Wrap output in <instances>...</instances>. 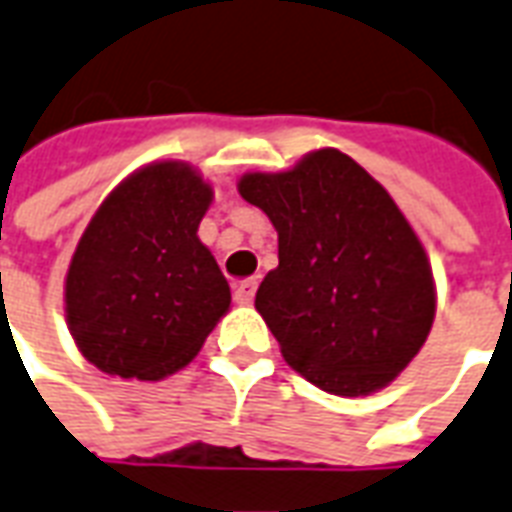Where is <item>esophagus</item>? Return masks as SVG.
Listing matches in <instances>:
<instances>
[{
	"label": "esophagus",
	"instance_id": "esophagus-1",
	"mask_svg": "<svg viewBox=\"0 0 512 512\" xmlns=\"http://www.w3.org/2000/svg\"><path fill=\"white\" fill-rule=\"evenodd\" d=\"M256 288H259L256 280H242L240 286L234 288V299H237V305H251L253 297H256Z\"/></svg>",
	"mask_w": 512,
	"mask_h": 512
}]
</instances>
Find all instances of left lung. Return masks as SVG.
Returning a JSON list of instances; mask_svg holds the SVG:
<instances>
[{
  "mask_svg": "<svg viewBox=\"0 0 512 512\" xmlns=\"http://www.w3.org/2000/svg\"><path fill=\"white\" fill-rule=\"evenodd\" d=\"M278 229V267L256 310L283 359L340 397L378 391L421 351L434 321L432 267L388 191L324 148L278 175L240 180Z\"/></svg>",
  "mask_w": 512,
  "mask_h": 512,
  "instance_id": "obj_1",
  "label": "left lung"
}]
</instances>
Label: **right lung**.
Listing matches in <instances>:
<instances>
[{
  "label": "right lung",
  "instance_id": "right-lung-1",
  "mask_svg": "<svg viewBox=\"0 0 512 512\" xmlns=\"http://www.w3.org/2000/svg\"><path fill=\"white\" fill-rule=\"evenodd\" d=\"M213 188L178 161L124 180L102 202L67 272L75 343L107 375L161 380L186 367L232 291L197 229Z\"/></svg>",
  "mask_w": 512,
  "mask_h": 512
}]
</instances>
